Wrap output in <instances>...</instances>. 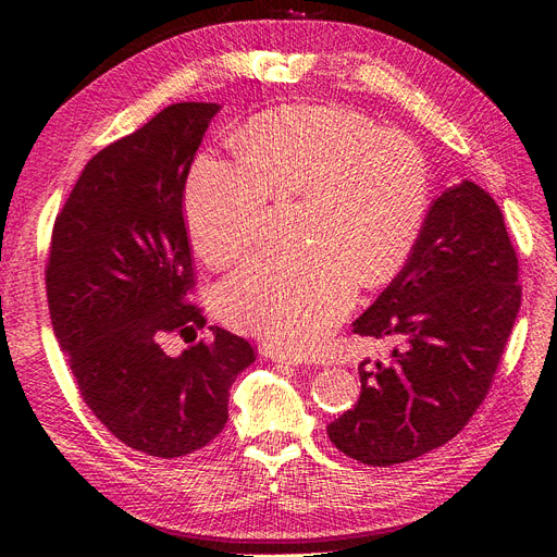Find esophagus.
<instances>
[{
  "label": "esophagus",
  "instance_id": "esophagus-1",
  "mask_svg": "<svg viewBox=\"0 0 557 557\" xmlns=\"http://www.w3.org/2000/svg\"><path fill=\"white\" fill-rule=\"evenodd\" d=\"M269 358H272L274 362H278V364H301V360L299 358H295V356H288V352H283V350H278V348H267L264 350Z\"/></svg>",
  "mask_w": 557,
  "mask_h": 557
}]
</instances>
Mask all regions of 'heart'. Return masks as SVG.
Masks as SVG:
<instances>
[{
	"label": "heart",
	"mask_w": 557,
	"mask_h": 557,
	"mask_svg": "<svg viewBox=\"0 0 557 557\" xmlns=\"http://www.w3.org/2000/svg\"><path fill=\"white\" fill-rule=\"evenodd\" d=\"M239 162L201 156L183 211L199 258L225 269L258 244L269 201L297 199L295 239L262 250L223 288L234 327L305 356L327 339L356 285L393 278L420 237L430 164L411 137L336 104L264 111L232 137Z\"/></svg>",
	"instance_id": "obj_1"
}]
</instances>
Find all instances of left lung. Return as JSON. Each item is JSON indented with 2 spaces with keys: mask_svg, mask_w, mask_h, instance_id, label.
Instances as JSON below:
<instances>
[{
  "mask_svg": "<svg viewBox=\"0 0 557 557\" xmlns=\"http://www.w3.org/2000/svg\"><path fill=\"white\" fill-rule=\"evenodd\" d=\"M520 299L495 199L471 181L436 197L407 264L352 323L397 346L391 362H360V399L327 425L330 442L369 467L450 442L491 391Z\"/></svg>",
  "mask_w": 557,
  "mask_h": 557,
  "instance_id": "left-lung-1",
  "label": "left lung"
}]
</instances>
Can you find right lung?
I'll return each instance as SVG.
<instances>
[{"label":"right lung","mask_w":557,"mask_h":557,"mask_svg":"<svg viewBox=\"0 0 557 557\" xmlns=\"http://www.w3.org/2000/svg\"><path fill=\"white\" fill-rule=\"evenodd\" d=\"M218 109L172 104L99 150L55 215L46 262L50 323L83 401L115 440L162 460L223 432L230 387L258 358L223 327L178 358L162 348L207 323L183 193Z\"/></svg>","instance_id":"obj_1"}]
</instances>
